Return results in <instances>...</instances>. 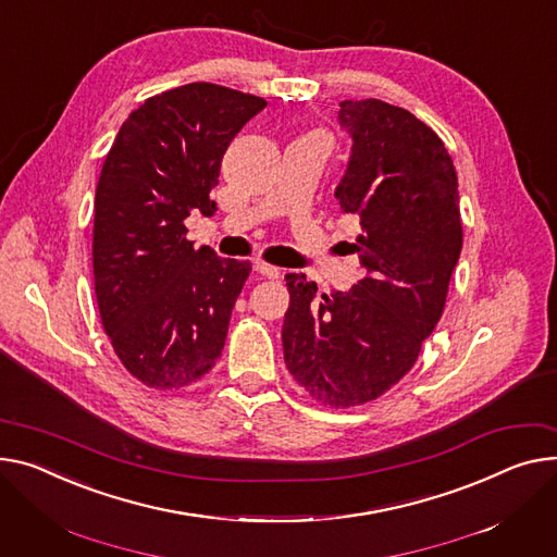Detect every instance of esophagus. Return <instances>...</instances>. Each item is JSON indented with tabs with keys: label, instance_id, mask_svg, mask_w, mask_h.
Instances as JSON below:
<instances>
[{
	"label": "esophagus",
	"instance_id": "1",
	"mask_svg": "<svg viewBox=\"0 0 557 557\" xmlns=\"http://www.w3.org/2000/svg\"><path fill=\"white\" fill-rule=\"evenodd\" d=\"M255 271L262 273L264 277H271V280L280 277V269L273 264H267V262H255Z\"/></svg>",
	"mask_w": 557,
	"mask_h": 557
}]
</instances>
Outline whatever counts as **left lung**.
Returning a JSON list of instances; mask_svg holds the SVG:
<instances>
[{
  "mask_svg": "<svg viewBox=\"0 0 557 557\" xmlns=\"http://www.w3.org/2000/svg\"><path fill=\"white\" fill-rule=\"evenodd\" d=\"M338 119L354 147L336 199L360 216L351 248L364 277L318 298L305 273H286L282 347L295 383L345 410L414 367L446 309L463 228L453 157L432 127L376 98L343 100Z\"/></svg>",
  "mask_w": 557,
  "mask_h": 557,
  "instance_id": "obj_1",
  "label": "left lung"
}]
</instances>
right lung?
<instances>
[{"mask_svg": "<svg viewBox=\"0 0 557 557\" xmlns=\"http://www.w3.org/2000/svg\"><path fill=\"white\" fill-rule=\"evenodd\" d=\"M267 100L212 83L147 98L104 157L94 214V288L104 333L127 372L152 389L201 381L226 343L250 262L185 237L235 134Z\"/></svg>", "mask_w": 557, "mask_h": 557, "instance_id": "obj_1", "label": "right lung"}]
</instances>
